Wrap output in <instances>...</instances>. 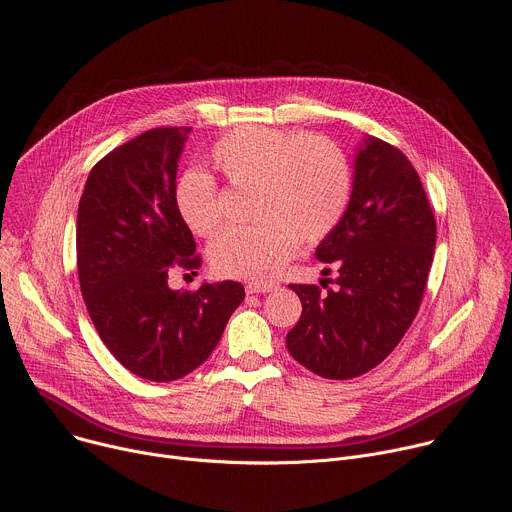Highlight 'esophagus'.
Instances as JSON below:
<instances>
[{
	"label": "esophagus",
	"instance_id": "obj_1",
	"mask_svg": "<svg viewBox=\"0 0 512 512\" xmlns=\"http://www.w3.org/2000/svg\"><path fill=\"white\" fill-rule=\"evenodd\" d=\"M271 290H275L273 284H247V288H245L247 294H265Z\"/></svg>",
	"mask_w": 512,
	"mask_h": 512
}]
</instances>
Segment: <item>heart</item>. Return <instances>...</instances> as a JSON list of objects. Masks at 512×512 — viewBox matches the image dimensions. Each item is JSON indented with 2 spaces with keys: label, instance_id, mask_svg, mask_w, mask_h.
<instances>
[{
  "label": "heart",
  "instance_id": "b5f03b06",
  "mask_svg": "<svg viewBox=\"0 0 512 512\" xmlns=\"http://www.w3.org/2000/svg\"><path fill=\"white\" fill-rule=\"evenodd\" d=\"M210 161L232 188H249V216L255 220L224 230L212 243V267L224 277L271 282L296 255L298 239H327L347 210L349 165L322 136L243 126L220 138ZM175 208L196 235H214L220 226L214 179L185 171L175 185Z\"/></svg>",
  "mask_w": 512,
  "mask_h": 512
}]
</instances>
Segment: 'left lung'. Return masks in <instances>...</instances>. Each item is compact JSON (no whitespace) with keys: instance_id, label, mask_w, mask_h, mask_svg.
<instances>
[{"instance_id":"1","label":"left lung","mask_w":512,"mask_h":512,"mask_svg":"<svg viewBox=\"0 0 512 512\" xmlns=\"http://www.w3.org/2000/svg\"><path fill=\"white\" fill-rule=\"evenodd\" d=\"M435 239V216L412 163L365 136L347 210L316 247L318 261L337 267V288L290 286L302 302L286 335L292 357L329 380H351L382 363L421 306Z\"/></svg>"}]
</instances>
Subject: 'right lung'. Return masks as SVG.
Here are the masks:
<instances>
[{"instance_id":"1","label":"right lung","mask_w":512,"mask_h":512,"mask_svg":"<svg viewBox=\"0 0 512 512\" xmlns=\"http://www.w3.org/2000/svg\"><path fill=\"white\" fill-rule=\"evenodd\" d=\"M192 128H153L89 171L77 210V271L91 322L134 376L173 382L202 365L230 314L239 282L167 286L173 265L198 269L192 230L175 208L177 163Z\"/></svg>"}]
</instances>
